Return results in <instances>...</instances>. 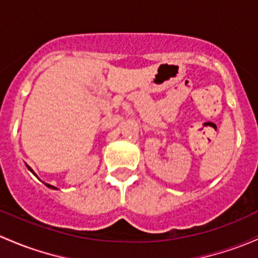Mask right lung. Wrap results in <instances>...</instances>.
Instances as JSON below:
<instances>
[{
    "label": "right lung",
    "instance_id": "add662e5",
    "mask_svg": "<svg viewBox=\"0 0 258 258\" xmlns=\"http://www.w3.org/2000/svg\"><path fill=\"white\" fill-rule=\"evenodd\" d=\"M27 167H28V165H27ZM28 169H29V170H31V172H32V173H33V170H32V169H31V167H28ZM45 185H47V186H48V188H50V189H56V188H55V186L50 185V184H47V183H45Z\"/></svg>",
    "mask_w": 258,
    "mask_h": 258
}]
</instances>
